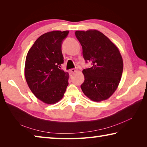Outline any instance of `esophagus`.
I'll return each instance as SVG.
<instances>
[{"label": "esophagus", "mask_w": 147, "mask_h": 147, "mask_svg": "<svg viewBox=\"0 0 147 147\" xmlns=\"http://www.w3.org/2000/svg\"><path fill=\"white\" fill-rule=\"evenodd\" d=\"M69 71L71 72V73H75V72L77 71V69H74V68L71 69H70Z\"/></svg>", "instance_id": "1"}]
</instances>
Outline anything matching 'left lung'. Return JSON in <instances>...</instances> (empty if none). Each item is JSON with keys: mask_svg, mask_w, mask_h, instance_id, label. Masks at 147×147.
<instances>
[{"mask_svg": "<svg viewBox=\"0 0 147 147\" xmlns=\"http://www.w3.org/2000/svg\"><path fill=\"white\" fill-rule=\"evenodd\" d=\"M86 62L92 67L83 70L85 76L81 88L91 100L108 99L117 88L123 70V61L117 46L96 30L76 31Z\"/></svg>", "mask_w": 147, "mask_h": 147, "instance_id": "obj_1", "label": "left lung"}]
</instances>
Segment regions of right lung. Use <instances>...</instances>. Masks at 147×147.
<instances>
[{
    "instance_id": "add662e5",
    "label": "right lung",
    "mask_w": 147,
    "mask_h": 147,
    "mask_svg": "<svg viewBox=\"0 0 147 147\" xmlns=\"http://www.w3.org/2000/svg\"><path fill=\"white\" fill-rule=\"evenodd\" d=\"M69 31H52L36 39L28 52L24 76L30 89L37 98L54 104L63 97L68 86V73L61 69L64 63L62 42Z\"/></svg>"
}]
</instances>
